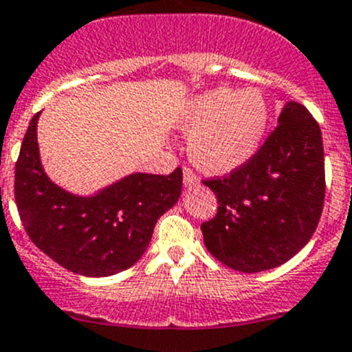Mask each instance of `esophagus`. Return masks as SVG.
<instances>
[{"label":"esophagus","instance_id":"esophagus-1","mask_svg":"<svg viewBox=\"0 0 352 352\" xmlns=\"http://www.w3.org/2000/svg\"><path fill=\"white\" fill-rule=\"evenodd\" d=\"M183 183H185V186H195L201 183V179H199V176L195 173H193L190 167H183Z\"/></svg>","mask_w":352,"mask_h":352}]
</instances>
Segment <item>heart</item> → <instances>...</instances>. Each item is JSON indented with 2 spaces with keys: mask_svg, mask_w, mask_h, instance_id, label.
I'll list each match as a JSON object with an SVG mask.
<instances>
[{
  "mask_svg": "<svg viewBox=\"0 0 352 352\" xmlns=\"http://www.w3.org/2000/svg\"><path fill=\"white\" fill-rule=\"evenodd\" d=\"M188 155L208 173L225 174L254 157L265 138L269 106L258 90L216 87L190 101L182 117Z\"/></svg>",
  "mask_w": 352,
  "mask_h": 352,
  "instance_id": "obj_1",
  "label": "heart"
}]
</instances>
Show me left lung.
Here are the masks:
<instances>
[{"instance_id":"left-lung-1","label":"left lung","mask_w":352,"mask_h":352,"mask_svg":"<svg viewBox=\"0 0 352 352\" xmlns=\"http://www.w3.org/2000/svg\"><path fill=\"white\" fill-rule=\"evenodd\" d=\"M204 185L218 199L216 216L201 227L209 253L239 272L283 265L309 243L323 212L318 122L300 102L288 101L253 159Z\"/></svg>"}]
</instances>
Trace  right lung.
Instances as JSON below:
<instances>
[{
    "label": "right lung",
    "mask_w": 352,
    "mask_h": 352,
    "mask_svg": "<svg viewBox=\"0 0 352 352\" xmlns=\"http://www.w3.org/2000/svg\"><path fill=\"white\" fill-rule=\"evenodd\" d=\"M36 113L25 131L15 164L19 216L45 254L80 276L106 277L143 256L157 220L182 195L183 173H134L82 197L50 182L40 160Z\"/></svg>",
    "instance_id": "obj_1"
}]
</instances>
